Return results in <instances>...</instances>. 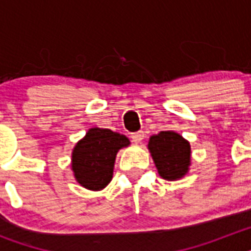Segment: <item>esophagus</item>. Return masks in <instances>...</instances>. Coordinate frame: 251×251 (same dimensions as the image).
<instances>
[{
    "mask_svg": "<svg viewBox=\"0 0 251 251\" xmlns=\"http://www.w3.org/2000/svg\"><path fill=\"white\" fill-rule=\"evenodd\" d=\"M130 138H132V141L134 142V143H141V142L143 141V138H145V133L142 132V130H139V132H134L132 133Z\"/></svg>",
    "mask_w": 251,
    "mask_h": 251,
    "instance_id": "34e87169",
    "label": "esophagus"
}]
</instances>
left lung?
I'll return each instance as SVG.
<instances>
[{
    "instance_id": "8db88e82",
    "label": "left lung",
    "mask_w": 251,
    "mask_h": 251,
    "mask_svg": "<svg viewBox=\"0 0 251 251\" xmlns=\"http://www.w3.org/2000/svg\"><path fill=\"white\" fill-rule=\"evenodd\" d=\"M158 175L167 181L182 178L191 166V146L175 130H162L151 136L147 146Z\"/></svg>"
}]
</instances>
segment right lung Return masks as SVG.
Listing matches in <instances>:
<instances>
[{
    "label": "right lung",
    "mask_w": 251,
    "mask_h": 251,
    "mask_svg": "<svg viewBox=\"0 0 251 251\" xmlns=\"http://www.w3.org/2000/svg\"><path fill=\"white\" fill-rule=\"evenodd\" d=\"M130 145L124 134L93 127L77 141L72 153V171L76 182L90 191H100L113 178L115 157Z\"/></svg>",
    "instance_id": "obj_1"
}]
</instances>
